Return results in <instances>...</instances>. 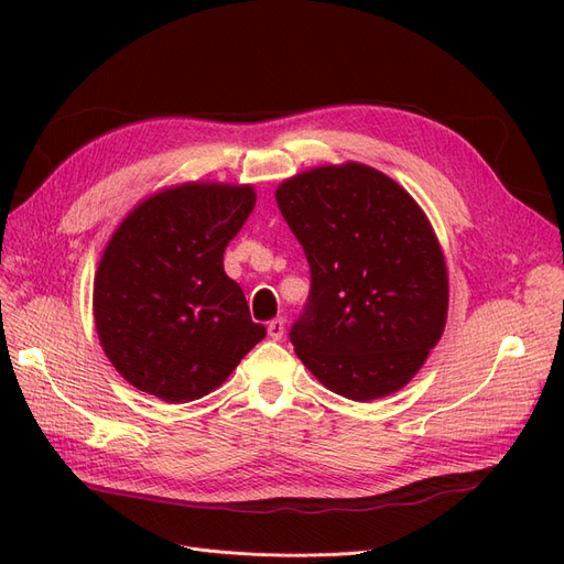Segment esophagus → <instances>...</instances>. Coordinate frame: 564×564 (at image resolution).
Returning a JSON list of instances; mask_svg holds the SVG:
<instances>
[{
  "mask_svg": "<svg viewBox=\"0 0 564 564\" xmlns=\"http://www.w3.org/2000/svg\"><path fill=\"white\" fill-rule=\"evenodd\" d=\"M284 332H286V327H284V319L282 317H275V319L268 324V336L272 340H280L284 336Z\"/></svg>",
  "mask_w": 564,
  "mask_h": 564,
  "instance_id": "obj_1",
  "label": "esophagus"
}]
</instances>
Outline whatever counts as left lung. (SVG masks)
<instances>
[{
    "instance_id": "1",
    "label": "left lung",
    "mask_w": 564,
    "mask_h": 564,
    "mask_svg": "<svg viewBox=\"0 0 564 564\" xmlns=\"http://www.w3.org/2000/svg\"><path fill=\"white\" fill-rule=\"evenodd\" d=\"M275 199L311 263L308 305L289 332L301 362L355 402L398 392L447 324V263L429 216L360 162L301 172Z\"/></svg>"
}]
</instances>
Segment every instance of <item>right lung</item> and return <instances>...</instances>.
<instances>
[{"mask_svg":"<svg viewBox=\"0 0 564 564\" xmlns=\"http://www.w3.org/2000/svg\"><path fill=\"white\" fill-rule=\"evenodd\" d=\"M253 204V185L181 183L141 199L112 232L94 278V322L133 388L172 404L199 400L265 336L224 270Z\"/></svg>","mask_w":564,"mask_h":564,"instance_id":"1","label":"right lung"}]
</instances>
